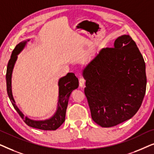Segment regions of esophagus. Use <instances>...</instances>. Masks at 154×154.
Segmentation results:
<instances>
[{"mask_svg": "<svg viewBox=\"0 0 154 154\" xmlns=\"http://www.w3.org/2000/svg\"><path fill=\"white\" fill-rule=\"evenodd\" d=\"M85 79H84L83 78H81V79H79V85H80V87L83 88V86H84V85H85Z\"/></svg>", "mask_w": 154, "mask_h": 154, "instance_id": "1", "label": "esophagus"}]
</instances>
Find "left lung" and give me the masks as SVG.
Returning <instances> with one entry per match:
<instances>
[{
    "instance_id": "8db88e82",
    "label": "left lung",
    "mask_w": 154,
    "mask_h": 154,
    "mask_svg": "<svg viewBox=\"0 0 154 154\" xmlns=\"http://www.w3.org/2000/svg\"><path fill=\"white\" fill-rule=\"evenodd\" d=\"M85 94L93 121L104 128L131 119L142 105L146 87V66L129 35L103 48L83 69Z\"/></svg>"
}]
</instances>
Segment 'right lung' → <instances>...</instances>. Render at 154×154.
I'll return each mask as SVG.
<instances>
[{
  "instance_id": "obj_1",
  "label": "right lung",
  "mask_w": 154,
  "mask_h": 154,
  "mask_svg": "<svg viewBox=\"0 0 154 154\" xmlns=\"http://www.w3.org/2000/svg\"><path fill=\"white\" fill-rule=\"evenodd\" d=\"M28 41H29V40L21 42L16 45V47L14 48L12 52L9 62H8L7 71H6V84H7L8 97H9L10 102H12V106L17 111V113L20 114L21 118L26 125L39 130H55L58 128H60L65 121V116H66V111L69 97L71 95V92L79 87V79L75 76L74 73H68L66 75L61 78L59 80V99L57 109L55 113L51 118L44 120V121H34V120L29 119L27 116H24L22 111L18 109L17 106L15 104V101L14 100L13 96H12V73L14 64H15L16 61L17 60V55L24 49Z\"/></svg>"
}]
</instances>
